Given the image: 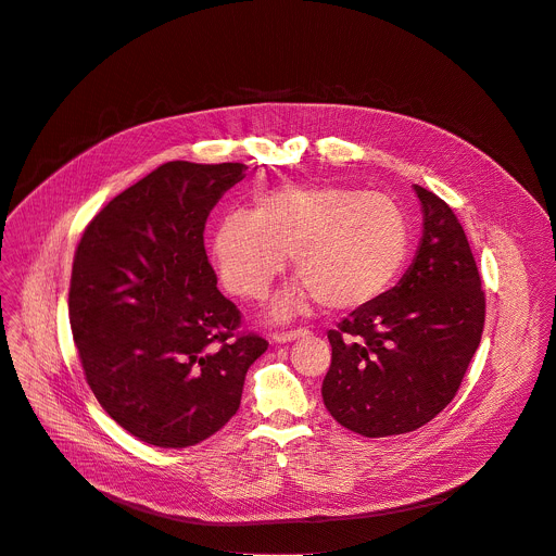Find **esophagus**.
Listing matches in <instances>:
<instances>
[{
    "label": "esophagus",
    "instance_id": "esophagus-1",
    "mask_svg": "<svg viewBox=\"0 0 556 556\" xmlns=\"http://www.w3.org/2000/svg\"><path fill=\"white\" fill-rule=\"evenodd\" d=\"M305 333H307L305 329H292V331L273 333V342H277V344H283V342H292V340H296V338H301V336H305Z\"/></svg>",
    "mask_w": 556,
    "mask_h": 556
}]
</instances>
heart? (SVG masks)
Listing matches in <instances>:
<instances>
[{
    "instance_id": "heart-1",
    "label": "heart",
    "mask_w": 556,
    "mask_h": 556,
    "mask_svg": "<svg viewBox=\"0 0 556 556\" xmlns=\"http://www.w3.org/2000/svg\"><path fill=\"white\" fill-rule=\"evenodd\" d=\"M408 242L406 216L384 194L286 185L257 197L253 212L223 216L210 257L231 294L260 301L292 255L301 277L270 305V318L288 320L316 299L329 312L376 301L400 275Z\"/></svg>"
}]
</instances>
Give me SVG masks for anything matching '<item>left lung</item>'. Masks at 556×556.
<instances>
[{"mask_svg": "<svg viewBox=\"0 0 556 556\" xmlns=\"http://www.w3.org/2000/svg\"><path fill=\"white\" fill-rule=\"evenodd\" d=\"M424 233L400 283L327 331L323 402L346 430L413 432L456 395L484 327V292L452 207L415 185Z\"/></svg>", "mask_w": 556, "mask_h": 556, "instance_id": "8db88e82", "label": "left lung"}]
</instances>
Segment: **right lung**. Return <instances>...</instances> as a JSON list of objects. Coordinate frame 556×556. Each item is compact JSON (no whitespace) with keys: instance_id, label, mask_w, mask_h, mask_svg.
Returning a JSON list of instances; mask_svg holds the SVG:
<instances>
[{"instance_id":"1","label":"right lung","mask_w":556,"mask_h":556,"mask_svg":"<svg viewBox=\"0 0 556 556\" xmlns=\"http://www.w3.org/2000/svg\"><path fill=\"white\" fill-rule=\"evenodd\" d=\"M244 163L169 161L115 197L74 255L70 323L87 384L126 432L190 447L240 408L249 366L268 349L238 333L205 223Z\"/></svg>"}]
</instances>
